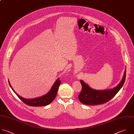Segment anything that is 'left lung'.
Instances as JSON below:
<instances>
[{
    "label": "left lung",
    "instance_id": "left-lung-1",
    "mask_svg": "<svg viewBox=\"0 0 134 134\" xmlns=\"http://www.w3.org/2000/svg\"><path fill=\"white\" fill-rule=\"evenodd\" d=\"M126 70L125 69L121 82L116 87L111 90L105 91L93 90L81 80L82 89L78 95L79 101L81 103L88 105H96L107 103L117 94L123 86L126 79Z\"/></svg>",
    "mask_w": 134,
    "mask_h": 134
}]
</instances>
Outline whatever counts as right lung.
Segmentation results:
<instances>
[{"label": "right lung", "instance_id": "right-lung-1", "mask_svg": "<svg viewBox=\"0 0 134 134\" xmlns=\"http://www.w3.org/2000/svg\"><path fill=\"white\" fill-rule=\"evenodd\" d=\"M9 83L13 90V91L14 92V93L17 95V96L19 97L20 99H21L25 104L30 106H44L49 105L51 104L54 99L55 98L57 92L58 90V88L59 87V85L61 83V81L60 80L59 78L57 79V80L56 81V82L54 83L53 85L52 88H51V91L45 95H44L42 97L37 98H34V99H25L19 95H18L13 89L9 81Z\"/></svg>", "mask_w": 134, "mask_h": 134}]
</instances>
